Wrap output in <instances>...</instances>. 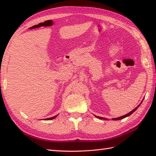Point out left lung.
Segmentation results:
<instances>
[{"label":"left lung","mask_w":156,"mask_h":156,"mask_svg":"<svg viewBox=\"0 0 156 156\" xmlns=\"http://www.w3.org/2000/svg\"><path fill=\"white\" fill-rule=\"evenodd\" d=\"M142 103V102H141L140 103V105ZM140 105H139L137 107L135 108V109H133V111H131V112H129V113H127V115H123V116H122V117H117V118H115V119H112V120H114V121H117V120H121V119H124V118H125V117H128V116H129V115H131L132 113H133V112L137 110V108L140 107ZM96 117H97V118H98V119H106L105 118H102V117H97V116H96Z\"/></svg>","instance_id":"8db88e82"}]
</instances>
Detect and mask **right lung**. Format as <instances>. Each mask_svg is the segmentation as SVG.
I'll use <instances>...</instances> for the list:
<instances>
[{
	"mask_svg": "<svg viewBox=\"0 0 156 156\" xmlns=\"http://www.w3.org/2000/svg\"><path fill=\"white\" fill-rule=\"evenodd\" d=\"M58 115H55V116H54V117H50V118H48V119H45V120H51V119H54V118H55L56 117H57Z\"/></svg>",
	"mask_w": 156,
	"mask_h": 156,
	"instance_id": "1",
	"label": "right lung"
}]
</instances>
